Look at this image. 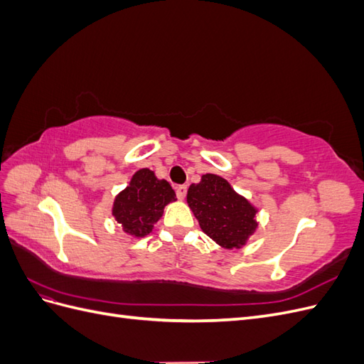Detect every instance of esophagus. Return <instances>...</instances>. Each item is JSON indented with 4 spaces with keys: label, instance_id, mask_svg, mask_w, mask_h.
Wrapping results in <instances>:
<instances>
[{
    "label": "esophagus",
    "instance_id": "obj_1",
    "mask_svg": "<svg viewBox=\"0 0 364 364\" xmlns=\"http://www.w3.org/2000/svg\"><path fill=\"white\" fill-rule=\"evenodd\" d=\"M176 194H178V199L179 200H183L185 196H186V185L176 186Z\"/></svg>",
    "mask_w": 364,
    "mask_h": 364
}]
</instances>
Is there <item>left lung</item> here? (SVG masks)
<instances>
[{"label":"left lung","mask_w":364,"mask_h":364,"mask_svg":"<svg viewBox=\"0 0 364 364\" xmlns=\"http://www.w3.org/2000/svg\"><path fill=\"white\" fill-rule=\"evenodd\" d=\"M186 202L203 232L225 249L243 247L258 228V209L222 176L203 174L199 183L190 185Z\"/></svg>","instance_id":"1"}]
</instances>
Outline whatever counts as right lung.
<instances>
[{
  "instance_id": "add662e5",
  "label": "right lung",
  "mask_w": 364,
  "mask_h": 364,
  "mask_svg": "<svg viewBox=\"0 0 364 364\" xmlns=\"http://www.w3.org/2000/svg\"><path fill=\"white\" fill-rule=\"evenodd\" d=\"M176 200L171 185L158 179L149 168L138 170L114 200L112 215L132 237H146L164 214V208Z\"/></svg>"
}]
</instances>
